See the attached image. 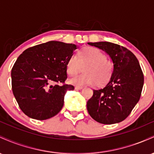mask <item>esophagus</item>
Returning <instances> with one entry per match:
<instances>
[{
    "instance_id": "34e87169",
    "label": "esophagus",
    "mask_w": 154,
    "mask_h": 154,
    "mask_svg": "<svg viewBox=\"0 0 154 154\" xmlns=\"http://www.w3.org/2000/svg\"><path fill=\"white\" fill-rule=\"evenodd\" d=\"M75 88V90H81V89H82V87H78V86H76Z\"/></svg>"
}]
</instances>
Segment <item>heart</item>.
Returning a JSON list of instances; mask_svg holds the SVG:
<instances>
[{"mask_svg": "<svg viewBox=\"0 0 154 154\" xmlns=\"http://www.w3.org/2000/svg\"><path fill=\"white\" fill-rule=\"evenodd\" d=\"M84 66L82 75L69 79L70 84L85 85H105L110 82L114 72V64L107 59L103 51L95 47H85L72 55L66 62V71L69 76H75Z\"/></svg>", "mask_w": 154, "mask_h": 154, "instance_id": "heart-1", "label": "heart"}]
</instances>
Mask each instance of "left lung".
<instances>
[{
	"label": "left lung",
	"mask_w": 154,
	"mask_h": 154,
	"mask_svg": "<svg viewBox=\"0 0 154 154\" xmlns=\"http://www.w3.org/2000/svg\"><path fill=\"white\" fill-rule=\"evenodd\" d=\"M107 53L114 75L103 88L94 90L87 102L89 114L104 125L119 123L130 115L140 98L144 77L136 56L126 48L109 42L88 43Z\"/></svg>",
	"instance_id": "1"
}]
</instances>
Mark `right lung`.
I'll use <instances>...</instances> for the list:
<instances>
[{"label":"right lung","instance_id":"right-lung-1","mask_svg":"<svg viewBox=\"0 0 154 154\" xmlns=\"http://www.w3.org/2000/svg\"><path fill=\"white\" fill-rule=\"evenodd\" d=\"M75 44L49 41L26 49L11 69L12 91L19 106L29 117L45 120L62 109L66 91V62ZM61 83L62 85H60Z\"/></svg>","mask_w":154,"mask_h":154}]
</instances>
